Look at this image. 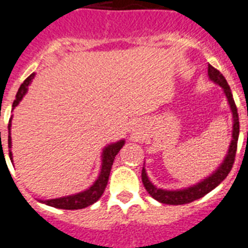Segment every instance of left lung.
Returning <instances> with one entry per match:
<instances>
[{
	"label": "left lung",
	"instance_id": "left-lung-1",
	"mask_svg": "<svg viewBox=\"0 0 248 248\" xmlns=\"http://www.w3.org/2000/svg\"><path fill=\"white\" fill-rule=\"evenodd\" d=\"M208 74L209 78H210L214 82L219 84V85L223 88V90H224L225 95L228 98L231 109H232L233 118H234V120H233L234 122H233L232 134L233 140L232 142H231V145H229V152L228 154H227V156H225L224 162L222 163V166L219 167L217 172L213 173L210 177H208V178L202 181V182L197 183V185H195V186L192 187H188V188H185V190L167 191L156 188V187L149 181L148 176H146V172H145V170L142 168L141 180L142 183H144V187L146 188V191H148V194L150 195V196L154 197L155 200H158L159 202H162V204L183 205L188 204V202H192V201L205 196V195L209 194L211 190H214L215 187L218 186V185H220V183L225 180V177L229 174V172L232 170L233 163H234L235 152H237V142H238L239 135V121L238 113H237V106H235L234 100H233L232 90L229 88L228 82H227L224 76L211 65H209L208 67Z\"/></svg>",
	"mask_w": 248,
	"mask_h": 248
}]
</instances>
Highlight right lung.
I'll list each match as a JSON object with an SVG mask.
<instances>
[{
  "label": "right lung",
  "instance_id": "1",
  "mask_svg": "<svg viewBox=\"0 0 248 248\" xmlns=\"http://www.w3.org/2000/svg\"><path fill=\"white\" fill-rule=\"evenodd\" d=\"M34 78V74H31L30 76L25 78V81L20 85L19 90L16 93V99L14 100L13 108H15L19 102L23 99V96L25 95L26 90H28V85L31 81V78ZM10 126H11V120H10L9 124V130ZM10 132V131H9ZM124 141L121 140V141L116 142V144L108 145L103 152V163H102V170H100V174L98 177V180L95 181V183L90 187L89 190L84 191V192H80L78 195H72V196L67 197H61V199H52V200H44L42 202H44L46 205H49V206H53V208L57 209H66V210H78V209H84L89 205L94 204L95 201L99 200V197L103 195L104 190H106L107 183H108V178H109L110 168L113 166V160L116 158V155L118 154V152L121 150V148L124 146ZM9 148H11V138L9 135ZM10 159H13L11 155V152L9 153Z\"/></svg>",
  "mask_w": 248,
  "mask_h": 248
}]
</instances>
